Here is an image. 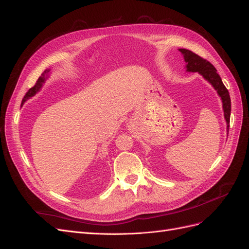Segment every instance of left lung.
Returning <instances> with one entry per match:
<instances>
[{"label":"left lung","instance_id":"1","mask_svg":"<svg viewBox=\"0 0 249 249\" xmlns=\"http://www.w3.org/2000/svg\"><path fill=\"white\" fill-rule=\"evenodd\" d=\"M184 56L186 62V71L188 72H198L202 78L208 81L214 87L218 95L222 101V108L224 113V119L227 122V130L230 129V117H231V97L229 90L224 86L219 74L217 73L215 67L207 60L199 57L195 53L186 50L178 49Z\"/></svg>","mask_w":249,"mask_h":249}]
</instances>
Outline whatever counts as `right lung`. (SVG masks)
<instances>
[{
  "mask_svg": "<svg viewBox=\"0 0 249 249\" xmlns=\"http://www.w3.org/2000/svg\"><path fill=\"white\" fill-rule=\"evenodd\" d=\"M50 71H51V70H50V69H47L46 71H44L41 73V76L38 78V80H37L36 84H35L31 89H29V91H28V92L26 93V95L24 96V99H22V101H21V106L25 104V102H27L29 99H31V97H33L36 93H38V92L40 91V89L42 88L43 84H44V83H46L47 79H48L49 76H50Z\"/></svg>",
  "mask_w": 249,
  "mask_h": 249,
  "instance_id": "obj_1",
  "label": "right lung"
}]
</instances>
